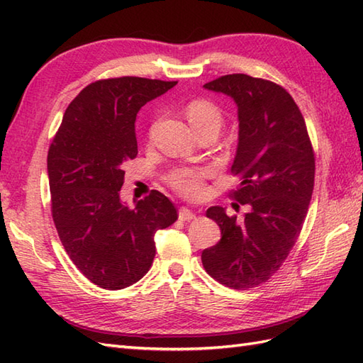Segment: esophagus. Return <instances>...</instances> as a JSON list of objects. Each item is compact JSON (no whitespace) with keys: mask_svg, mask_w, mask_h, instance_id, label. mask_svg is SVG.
<instances>
[{"mask_svg":"<svg viewBox=\"0 0 363 363\" xmlns=\"http://www.w3.org/2000/svg\"><path fill=\"white\" fill-rule=\"evenodd\" d=\"M196 217V213L194 211H190L189 207H181L179 209V220L182 221H190Z\"/></svg>","mask_w":363,"mask_h":363,"instance_id":"1","label":"esophagus"}]
</instances>
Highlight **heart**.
<instances>
[{
  "instance_id": "1",
  "label": "heart",
  "mask_w": 363,
  "mask_h": 363,
  "mask_svg": "<svg viewBox=\"0 0 363 363\" xmlns=\"http://www.w3.org/2000/svg\"><path fill=\"white\" fill-rule=\"evenodd\" d=\"M186 115L198 134L212 130L218 134L223 123L220 107L207 98H195L186 106ZM209 176L206 168H177L168 176V182L184 196H199L204 190V179Z\"/></svg>"
}]
</instances>
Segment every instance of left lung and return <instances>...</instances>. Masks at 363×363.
I'll return each instance as SVG.
<instances>
[{
	"label": "left lung",
	"instance_id": "left-lung-1",
	"mask_svg": "<svg viewBox=\"0 0 363 363\" xmlns=\"http://www.w3.org/2000/svg\"><path fill=\"white\" fill-rule=\"evenodd\" d=\"M238 107V146L230 172L240 177L233 198L250 204L243 220L213 206L221 238L201 254L215 281L235 290L267 282L287 259L309 209L315 154L295 99L276 82L235 73L204 84Z\"/></svg>",
	"mask_w": 363,
	"mask_h": 363
}]
</instances>
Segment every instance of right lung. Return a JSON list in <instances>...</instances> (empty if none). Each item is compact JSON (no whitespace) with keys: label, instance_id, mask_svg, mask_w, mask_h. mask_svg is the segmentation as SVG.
Returning <instances> with one entry per match:
<instances>
[{"label":"right lung","instance_id":"right-lung-1","mask_svg":"<svg viewBox=\"0 0 363 363\" xmlns=\"http://www.w3.org/2000/svg\"><path fill=\"white\" fill-rule=\"evenodd\" d=\"M176 81L137 76L89 84L68 104L48 151L51 213L76 268L106 290L140 281L156 256L154 234L177 220L157 190L121 203L125 165L137 156L135 117Z\"/></svg>","mask_w":363,"mask_h":363}]
</instances>
